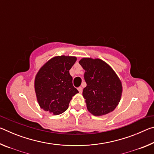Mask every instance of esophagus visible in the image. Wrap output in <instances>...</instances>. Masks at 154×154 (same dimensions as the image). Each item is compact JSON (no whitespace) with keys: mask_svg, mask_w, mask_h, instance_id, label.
Instances as JSON below:
<instances>
[{"mask_svg":"<svg viewBox=\"0 0 154 154\" xmlns=\"http://www.w3.org/2000/svg\"><path fill=\"white\" fill-rule=\"evenodd\" d=\"M77 90H78V91H79V92L80 94H82V93L83 88H82V87H79V88H77Z\"/></svg>","mask_w":154,"mask_h":154,"instance_id":"esophagus-1","label":"esophagus"}]
</instances>
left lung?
Returning a JSON list of instances; mask_svg holds the SVG:
<instances>
[{
    "mask_svg": "<svg viewBox=\"0 0 154 154\" xmlns=\"http://www.w3.org/2000/svg\"><path fill=\"white\" fill-rule=\"evenodd\" d=\"M79 63L85 71L87 86L83 90V96L88 111L95 116L113 111L121 100L123 90L118 75L101 59L83 58Z\"/></svg>",
    "mask_w": 154,
    "mask_h": 154,
    "instance_id": "1",
    "label": "left lung"
}]
</instances>
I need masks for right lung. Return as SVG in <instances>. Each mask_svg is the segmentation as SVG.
Listing matches in <instances>:
<instances>
[{
    "label": "right lung",
    "mask_w": 154,
    "mask_h": 154,
    "mask_svg": "<svg viewBox=\"0 0 154 154\" xmlns=\"http://www.w3.org/2000/svg\"><path fill=\"white\" fill-rule=\"evenodd\" d=\"M77 57L57 56L40 68L35 78V91L40 107L53 115H60L69 108L72 97L79 93L72 85L70 69Z\"/></svg>",
    "instance_id": "right-lung-1"
}]
</instances>
